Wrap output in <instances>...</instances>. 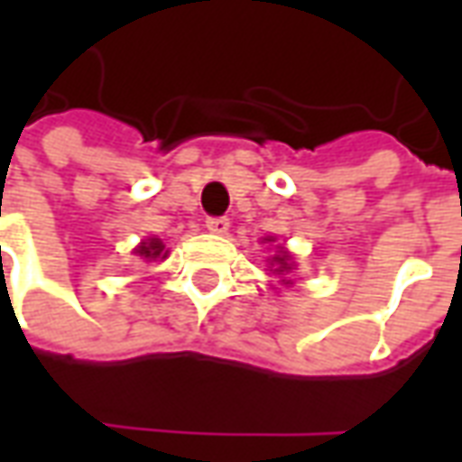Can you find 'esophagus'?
Wrapping results in <instances>:
<instances>
[{
    "mask_svg": "<svg viewBox=\"0 0 462 462\" xmlns=\"http://www.w3.org/2000/svg\"><path fill=\"white\" fill-rule=\"evenodd\" d=\"M205 227L210 232H215V235H227V230H230V220H227V217H208Z\"/></svg>",
    "mask_w": 462,
    "mask_h": 462,
    "instance_id": "esophagus-1",
    "label": "esophagus"
}]
</instances>
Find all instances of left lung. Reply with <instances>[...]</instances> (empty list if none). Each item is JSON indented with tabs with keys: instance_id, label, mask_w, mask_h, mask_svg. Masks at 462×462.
<instances>
[{
	"instance_id": "left-lung-1",
	"label": "left lung",
	"mask_w": 462,
	"mask_h": 462,
	"mask_svg": "<svg viewBox=\"0 0 462 462\" xmlns=\"http://www.w3.org/2000/svg\"><path fill=\"white\" fill-rule=\"evenodd\" d=\"M267 242H274L272 240V237H267ZM270 264L272 267H274V274H287V272H291L294 270V262H291V254L287 250H284V247H282L280 252H277V254H274V257H272L270 260ZM284 282V284H291V280H282Z\"/></svg>"
}]
</instances>
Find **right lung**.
Listing matches in <instances>:
<instances>
[{"instance_id":"obj_1","label":"right lung","mask_w":462,"mask_h":462,"mask_svg":"<svg viewBox=\"0 0 462 462\" xmlns=\"http://www.w3.org/2000/svg\"><path fill=\"white\" fill-rule=\"evenodd\" d=\"M135 254L141 257V260H165L168 257V250H165V245H162L158 237H148V240H143L138 247H135Z\"/></svg>"}]
</instances>
